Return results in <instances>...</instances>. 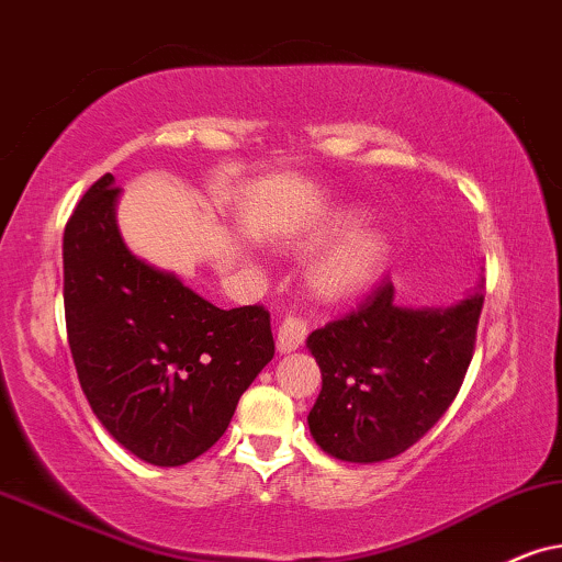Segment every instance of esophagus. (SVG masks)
<instances>
[{
  "instance_id": "obj_1",
  "label": "esophagus",
  "mask_w": 562,
  "mask_h": 562,
  "mask_svg": "<svg viewBox=\"0 0 562 562\" xmlns=\"http://www.w3.org/2000/svg\"><path fill=\"white\" fill-rule=\"evenodd\" d=\"M308 334V326H305L301 318L295 316H285L282 318L280 329H277V350L280 352H293L301 347V342Z\"/></svg>"
}]
</instances>
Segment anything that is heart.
<instances>
[{
	"label": "heart",
	"instance_id": "obj_1",
	"mask_svg": "<svg viewBox=\"0 0 562 562\" xmlns=\"http://www.w3.org/2000/svg\"><path fill=\"white\" fill-rule=\"evenodd\" d=\"M358 210H339L334 215L324 217L322 223L311 231L308 244L318 246L334 236H347L337 240L322 259L316 261L311 272V285L318 295L339 297L350 295L355 290L366 288L375 274L381 272L389 257V240L379 228H353L360 225ZM353 233L350 234L349 231Z\"/></svg>",
	"mask_w": 562,
	"mask_h": 562
}]
</instances>
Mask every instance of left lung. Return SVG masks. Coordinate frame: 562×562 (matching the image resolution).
I'll list each match as a JSON object with an SVG mask.
<instances>
[{
    "label": "left lung",
    "mask_w": 562,
    "mask_h": 562,
    "mask_svg": "<svg viewBox=\"0 0 562 562\" xmlns=\"http://www.w3.org/2000/svg\"><path fill=\"white\" fill-rule=\"evenodd\" d=\"M482 288L453 308L394 305L383 280L350 314L311 331L322 394L308 412L326 453L371 464L415 446L457 400L482 314Z\"/></svg>",
    "instance_id": "1"
}]
</instances>
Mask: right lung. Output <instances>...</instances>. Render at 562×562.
Listing matches in <instances>:
<instances>
[{
	"label": "right lung",
	"mask_w": 562,
	"mask_h": 562,
	"mask_svg": "<svg viewBox=\"0 0 562 562\" xmlns=\"http://www.w3.org/2000/svg\"><path fill=\"white\" fill-rule=\"evenodd\" d=\"M105 173L64 228V318L77 379L103 428L155 467L202 457L274 358L265 305L223 311L134 257Z\"/></svg>",
	"instance_id": "add662e5"
}]
</instances>
